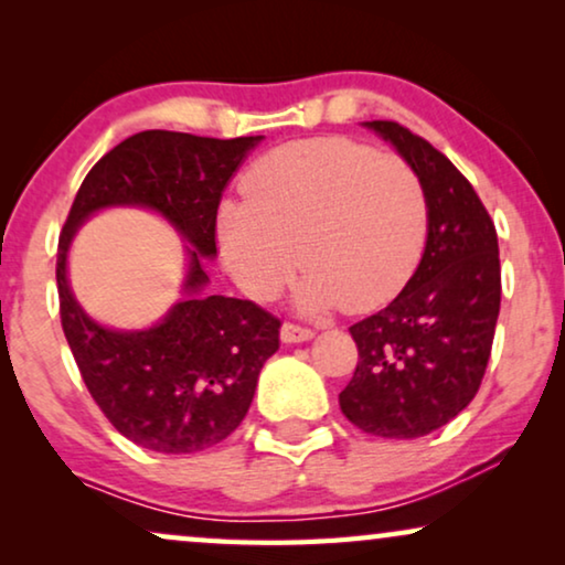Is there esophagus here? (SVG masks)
<instances>
[{"mask_svg": "<svg viewBox=\"0 0 565 565\" xmlns=\"http://www.w3.org/2000/svg\"><path fill=\"white\" fill-rule=\"evenodd\" d=\"M280 337H282L285 344H296V342H308V339L313 337V331L308 327H300V323L285 321L282 329H280Z\"/></svg>", "mask_w": 565, "mask_h": 565, "instance_id": "obj_1", "label": "esophagus"}]
</instances>
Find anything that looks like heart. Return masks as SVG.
Segmentation results:
<instances>
[{
    "label": "heart",
    "mask_w": 565,
    "mask_h": 565,
    "mask_svg": "<svg viewBox=\"0 0 565 565\" xmlns=\"http://www.w3.org/2000/svg\"><path fill=\"white\" fill-rule=\"evenodd\" d=\"M226 200L215 238L246 296L273 300L303 262L296 303L367 311L404 288L422 257L429 205L412 161L350 138L277 146Z\"/></svg>",
    "instance_id": "obj_1"
}]
</instances>
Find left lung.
<instances>
[{"mask_svg":"<svg viewBox=\"0 0 565 565\" xmlns=\"http://www.w3.org/2000/svg\"><path fill=\"white\" fill-rule=\"evenodd\" d=\"M370 128L412 161L427 192L424 257L383 311L352 323L360 362L339 393L342 414L375 437H424L481 388L501 306L499 238L460 169L393 120Z\"/></svg>","mask_w":565,"mask_h":565,"instance_id":"1","label":"left lung"}]
</instances>
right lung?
I'll list each match as a JSON object with an SVG mask.
<instances>
[{
  "instance_id": "obj_1",
  "label": "right lung",
  "mask_w": 565,
  "mask_h": 565,
  "mask_svg": "<svg viewBox=\"0 0 565 565\" xmlns=\"http://www.w3.org/2000/svg\"><path fill=\"white\" fill-rule=\"evenodd\" d=\"M259 138L141 130L89 169L58 236V313L76 367L107 422L146 450L182 455L223 443L244 422L259 370L280 347L277 316L254 300L203 292L221 192ZM107 204L153 206L196 246L185 298L153 330L99 328L67 290L73 231Z\"/></svg>"
}]
</instances>
